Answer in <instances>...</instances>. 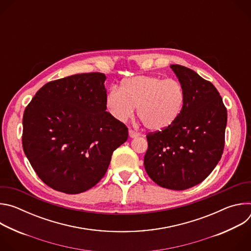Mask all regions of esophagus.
I'll return each mask as SVG.
<instances>
[{
  "instance_id": "esophagus-1",
  "label": "esophagus",
  "mask_w": 251,
  "mask_h": 251,
  "mask_svg": "<svg viewBox=\"0 0 251 251\" xmlns=\"http://www.w3.org/2000/svg\"><path fill=\"white\" fill-rule=\"evenodd\" d=\"M140 136V133L138 132H135L134 130H129V137L130 138H136V137H139Z\"/></svg>"
}]
</instances>
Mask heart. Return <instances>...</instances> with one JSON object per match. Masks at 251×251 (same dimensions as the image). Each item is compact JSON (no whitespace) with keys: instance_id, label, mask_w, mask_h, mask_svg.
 <instances>
[{"instance_id":"obj_1","label":"heart","mask_w":251,"mask_h":251,"mask_svg":"<svg viewBox=\"0 0 251 251\" xmlns=\"http://www.w3.org/2000/svg\"><path fill=\"white\" fill-rule=\"evenodd\" d=\"M186 100L183 85L176 79L140 75L123 80L119 89L112 87L106 94L105 104L118 121L128 120L137 107V114L144 126L161 131L180 116Z\"/></svg>"}]
</instances>
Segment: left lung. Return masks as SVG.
I'll list each match as a JSON object with an SVG mask.
<instances>
[{"label":"left lung","instance_id":"obj_1","mask_svg":"<svg viewBox=\"0 0 251 251\" xmlns=\"http://www.w3.org/2000/svg\"><path fill=\"white\" fill-rule=\"evenodd\" d=\"M170 67L184 87L185 104L172 125L147 135L144 166L157 185L182 191L201 183L221 160L227 113L212 83L183 65Z\"/></svg>","mask_w":251,"mask_h":251}]
</instances>
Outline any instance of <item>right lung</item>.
<instances>
[{"instance_id": "1", "label": "right lung", "mask_w": 251, "mask_h": 251, "mask_svg": "<svg viewBox=\"0 0 251 251\" xmlns=\"http://www.w3.org/2000/svg\"><path fill=\"white\" fill-rule=\"evenodd\" d=\"M105 79L92 73L50 81L24 112V152L55 191L75 195L94 187L128 139V128L106 111Z\"/></svg>"}]
</instances>
